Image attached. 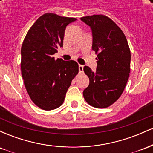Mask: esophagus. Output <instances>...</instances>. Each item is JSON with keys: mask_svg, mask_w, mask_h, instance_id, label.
<instances>
[{"mask_svg": "<svg viewBox=\"0 0 153 153\" xmlns=\"http://www.w3.org/2000/svg\"><path fill=\"white\" fill-rule=\"evenodd\" d=\"M79 72L80 73H82L83 72V65H79Z\"/></svg>", "mask_w": 153, "mask_h": 153, "instance_id": "obj_1", "label": "esophagus"}]
</instances>
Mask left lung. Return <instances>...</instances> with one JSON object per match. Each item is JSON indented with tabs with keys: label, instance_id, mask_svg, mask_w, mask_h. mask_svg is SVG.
Returning <instances> with one entry per match:
<instances>
[{
	"label": "left lung",
	"instance_id": "8db88e82",
	"mask_svg": "<svg viewBox=\"0 0 153 153\" xmlns=\"http://www.w3.org/2000/svg\"><path fill=\"white\" fill-rule=\"evenodd\" d=\"M91 26L92 50L97 54V68L92 72L85 66L89 85L83 91L85 101L95 108H107L120 97L130 73L131 52L122 29L104 15L80 18Z\"/></svg>",
	"mask_w": 153,
	"mask_h": 153
}]
</instances>
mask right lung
<instances>
[{"mask_svg":"<svg viewBox=\"0 0 153 153\" xmlns=\"http://www.w3.org/2000/svg\"><path fill=\"white\" fill-rule=\"evenodd\" d=\"M75 20L45 13L31 26L23 42L21 69L24 85L33 103L43 110L55 109L62 104L78 73L75 61L53 57L62 47L66 26Z\"/></svg>","mask_w":153,"mask_h":153,"instance_id":"1","label":"right lung"}]
</instances>
